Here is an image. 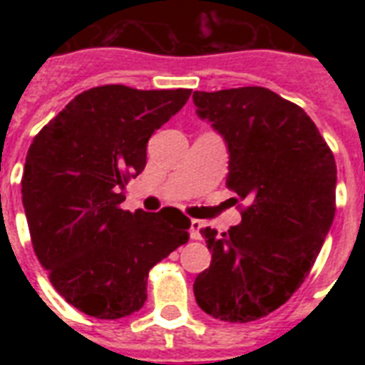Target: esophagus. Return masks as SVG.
<instances>
[{"label":"esophagus","mask_w":365,"mask_h":365,"mask_svg":"<svg viewBox=\"0 0 365 365\" xmlns=\"http://www.w3.org/2000/svg\"><path fill=\"white\" fill-rule=\"evenodd\" d=\"M205 227V223L200 222V220H191V229H189V235H191V239L199 240L200 239V229Z\"/></svg>","instance_id":"34e87169"}]
</instances>
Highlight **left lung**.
I'll use <instances>...</instances> for the list:
<instances>
[{
  "label": "left lung",
  "instance_id": "8db88e82",
  "mask_svg": "<svg viewBox=\"0 0 365 365\" xmlns=\"http://www.w3.org/2000/svg\"><path fill=\"white\" fill-rule=\"evenodd\" d=\"M193 102L227 143L225 185L248 200L227 233L200 229L212 261L195 299L223 322H252L309 277L334 223L337 166L311 117L269 88L197 91Z\"/></svg>",
  "mask_w": 365,
  "mask_h": 365
}]
</instances>
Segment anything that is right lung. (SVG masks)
<instances>
[{"label": "right lung", "instance_id": "1", "mask_svg": "<svg viewBox=\"0 0 365 365\" xmlns=\"http://www.w3.org/2000/svg\"><path fill=\"white\" fill-rule=\"evenodd\" d=\"M189 96V88H88L28 149L22 205L34 252L54 289L88 317L140 311L149 269L189 240L191 220L178 208H121L125 185L145 168L151 134Z\"/></svg>", "mask_w": 365, "mask_h": 365}]
</instances>
